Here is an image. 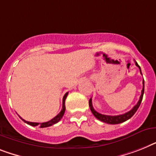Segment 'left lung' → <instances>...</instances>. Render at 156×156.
<instances>
[{"instance_id":"obj_1","label":"left lung","mask_w":156,"mask_h":156,"mask_svg":"<svg viewBox=\"0 0 156 156\" xmlns=\"http://www.w3.org/2000/svg\"><path fill=\"white\" fill-rule=\"evenodd\" d=\"M136 62V61H135ZM136 65L140 69V73H141V69L140 67L139 66V64H137V62H136ZM144 80H143V89L142 92H141V96L140 97V100H139L138 103L133 107V108L132 110H130L129 112L124 113V114H122V115H103V114H100V113L97 112L95 109L93 108V106H92V98L89 100V107L90 109L92 111V114L94 115V116L96 117V119H98L100 121L104 122V123H109V124H118V123H121L123 122L127 121V119H129L130 118H132L134 115V114L136 112V111L138 110L139 107H140V104L142 102L143 100V96H144Z\"/></svg>"}]
</instances>
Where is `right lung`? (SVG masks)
<instances>
[{
    "label": "right lung",
    "instance_id": "right-lung-1",
    "mask_svg": "<svg viewBox=\"0 0 156 156\" xmlns=\"http://www.w3.org/2000/svg\"><path fill=\"white\" fill-rule=\"evenodd\" d=\"M68 94H69V92L65 93V95L64 96V98H63L62 109H61V111H60V112L59 113V114H58L56 116L54 117L53 119H52L51 120H49V121L44 122V123H34V122L26 121V120H24V119H22L21 117H20V118L22 119L24 123H28V124H29V125H31V126H33V127H36V126L39 125L40 127H50V126L53 125V124H55V123H58V122L60 121V119H61V118L63 117V115H64V112H65V100H66Z\"/></svg>",
    "mask_w": 156,
    "mask_h": 156
}]
</instances>
